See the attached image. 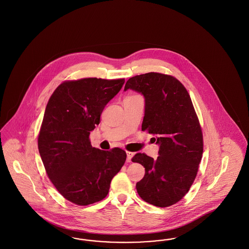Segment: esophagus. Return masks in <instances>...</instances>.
<instances>
[{"label":"esophagus","instance_id":"1","mask_svg":"<svg viewBox=\"0 0 249 249\" xmlns=\"http://www.w3.org/2000/svg\"><path fill=\"white\" fill-rule=\"evenodd\" d=\"M134 156V152H126V162H132V158Z\"/></svg>","mask_w":249,"mask_h":249}]
</instances>
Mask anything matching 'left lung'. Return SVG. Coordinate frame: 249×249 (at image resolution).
<instances>
[{
    "instance_id": "obj_1",
    "label": "left lung",
    "mask_w": 249,
    "mask_h": 249,
    "mask_svg": "<svg viewBox=\"0 0 249 249\" xmlns=\"http://www.w3.org/2000/svg\"><path fill=\"white\" fill-rule=\"evenodd\" d=\"M128 89L144 97L141 127L155 136L159 145L156 160L144 153L132 158L145 167L137 192L153 206H172L189 192L203 154L202 130L192 99L178 80L157 72L130 78L124 91Z\"/></svg>"
}]
</instances>
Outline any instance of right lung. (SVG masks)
Wrapping results in <instances>:
<instances>
[{
  "label": "right lung",
  "instance_id": "obj_1",
  "mask_svg": "<svg viewBox=\"0 0 249 249\" xmlns=\"http://www.w3.org/2000/svg\"><path fill=\"white\" fill-rule=\"evenodd\" d=\"M124 84V79L100 78L64 82L46 105L38 149L50 180L73 204L87 206L104 199L125 162L124 151H101L89 141L105 106Z\"/></svg>",
  "mask_w": 249,
  "mask_h": 249
}]
</instances>
